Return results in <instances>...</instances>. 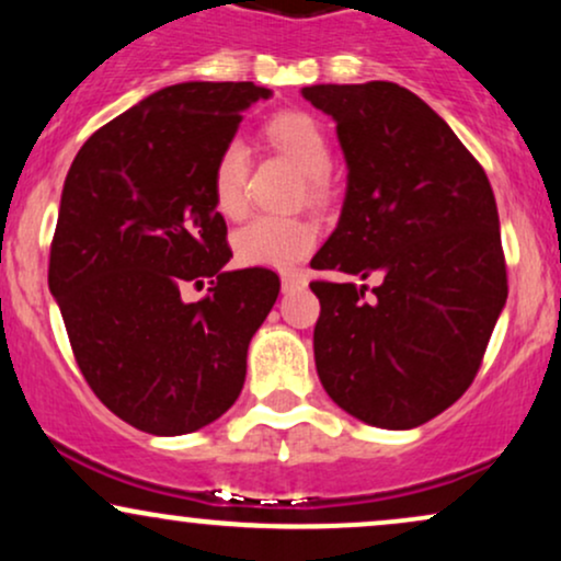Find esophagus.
Listing matches in <instances>:
<instances>
[{
  "instance_id": "esophagus-1",
  "label": "esophagus",
  "mask_w": 561,
  "mask_h": 561,
  "mask_svg": "<svg viewBox=\"0 0 561 561\" xmlns=\"http://www.w3.org/2000/svg\"><path fill=\"white\" fill-rule=\"evenodd\" d=\"M306 287V276L298 272H287L282 274V293H293V289Z\"/></svg>"
}]
</instances>
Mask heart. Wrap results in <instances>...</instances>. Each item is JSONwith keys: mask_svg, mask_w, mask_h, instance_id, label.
I'll use <instances>...</instances> for the list:
<instances>
[{"mask_svg": "<svg viewBox=\"0 0 561 561\" xmlns=\"http://www.w3.org/2000/svg\"><path fill=\"white\" fill-rule=\"evenodd\" d=\"M263 134L279 152L306 173L313 190H321L332 165L330 139L324 126L311 113L282 111L272 115ZM250 156L240 139H231L218 150L210 176V195L218 214L237 218L244 210V182H248ZM319 229L306 218L255 216L234 234V253L242 266L293 268L317 248Z\"/></svg>", "mask_w": 561, "mask_h": 561, "instance_id": "1", "label": "heart"}]
</instances>
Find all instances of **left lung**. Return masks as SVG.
<instances>
[{
    "label": "left lung",
    "mask_w": 561,
    "mask_h": 561,
    "mask_svg": "<svg viewBox=\"0 0 561 561\" xmlns=\"http://www.w3.org/2000/svg\"><path fill=\"white\" fill-rule=\"evenodd\" d=\"M302 96L332 115L347 163L343 214L311 266L377 279L311 282L319 379L356 420L420 427L472 385L506 302L491 182L398 83H317Z\"/></svg>",
    "instance_id": "left-lung-1"
}]
</instances>
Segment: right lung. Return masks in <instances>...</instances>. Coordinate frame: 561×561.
Returning a JSON list of instances; mask_svg holds the SVG:
<instances>
[{
	"instance_id": "right-lung-1",
	"label": "right lung",
	"mask_w": 561,
	"mask_h": 561,
	"mask_svg": "<svg viewBox=\"0 0 561 561\" xmlns=\"http://www.w3.org/2000/svg\"><path fill=\"white\" fill-rule=\"evenodd\" d=\"M268 96L253 81L173 83L94 131L66 176L49 293L89 388L141 433L218 420L279 295L272 268H224L227 221L210 195L218 150ZM203 278L209 295L184 304L181 287Z\"/></svg>"
}]
</instances>
